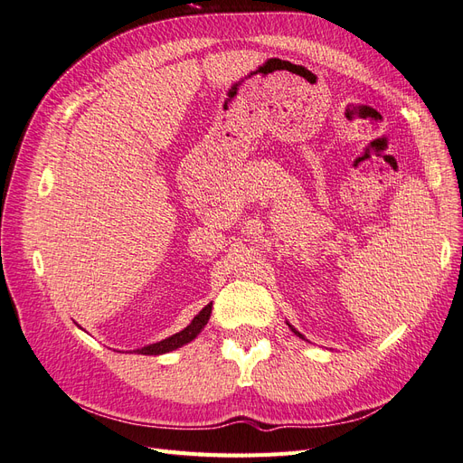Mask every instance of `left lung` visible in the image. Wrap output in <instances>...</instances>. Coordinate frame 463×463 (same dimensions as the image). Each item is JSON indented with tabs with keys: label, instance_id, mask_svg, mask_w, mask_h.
<instances>
[{
	"label": "left lung",
	"instance_id": "obj_1",
	"mask_svg": "<svg viewBox=\"0 0 463 463\" xmlns=\"http://www.w3.org/2000/svg\"><path fill=\"white\" fill-rule=\"evenodd\" d=\"M288 326H289V328H291V330H293V332H296V334H298V335H299V338H303V334H299V332H298V330H296V328H293V326H291V325H289V322H288ZM303 340H305V338H303Z\"/></svg>",
	"mask_w": 463,
	"mask_h": 463
}]
</instances>
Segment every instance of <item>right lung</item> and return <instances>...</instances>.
Instances as JSON below:
<instances>
[{
  "mask_svg": "<svg viewBox=\"0 0 463 463\" xmlns=\"http://www.w3.org/2000/svg\"><path fill=\"white\" fill-rule=\"evenodd\" d=\"M210 313H213V303H208L204 309L191 320V325L187 328H184L181 332L170 335V338H165L162 342L156 344H150L145 345L141 349H137V354H143V355H162L167 352H174V349L185 345L189 342H193L197 335L201 334V330L206 326V322L210 318Z\"/></svg>",
  "mask_w": 463,
  "mask_h": 463,
  "instance_id": "1",
  "label": "right lung"
}]
</instances>
